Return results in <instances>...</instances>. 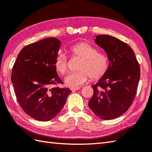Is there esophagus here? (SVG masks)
<instances>
[{"instance_id":"obj_1","label":"esophagus","mask_w":152,"mask_h":152,"mask_svg":"<svg viewBox=\"0 0 152 152\" xmlns=\"http://www.w3.org/2000/svg\"><path fill=\"white\" fill-rule=\"evenodd\" d=\"M80 88V87H78V88H71V90H72V91L74 92V91H76V90H78Z\"/></svg>"}]
</instances>
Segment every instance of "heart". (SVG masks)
<instances>
[{
  "label": "heart",
  "instance_id": "1",
  "mask_svg": "<svg viewBox=\"0 0 152 152\" xmlns=\"http://www.w3.org/2000/svg\"><path fill=\"white\" fill-rule=\"evenodd\" d=\"M72 56L82 59L78 70L70 73L65 78V83L70 88H78L87 82L89 76L93 80H98L105 75L109 67V59L105 54L97 52L96 47L86 42H80L69 47ZM54 66L58 72L64 74L68 69V58L64 53H58L55 56Z\"/></svg>",
  "mask_w": 152,
  "mask_h": 152
}]
</instances>
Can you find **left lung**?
Listing matches in <instances>:
<instances>
[{
	"label": "left lung",
	"mask_w": 152,
	"mask_h": 152,
	"mask_svg": "<svg viewBox=\"0 0 152 152\" xmlns=\"http://www.w3.org/2000/svg\"><path fill=\"white\" fill-rule=\"evenodd\" d=\"M108 56V71L92 86L94 95L89 107L103 120L124 114L136 96L140 77V68L130 47L108 35H97L94 39Z\"/></svg>",
	"instance_id": "obj_1"
}]
</instances>
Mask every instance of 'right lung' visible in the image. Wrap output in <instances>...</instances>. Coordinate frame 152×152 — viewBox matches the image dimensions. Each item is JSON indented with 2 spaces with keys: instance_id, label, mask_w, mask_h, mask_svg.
I'll return each instance as SVG.
<instances>
[{
  "instance_id": "right-lung-1",
  "label": "right lung",
  "mask_w": 152,
  "mask_h": 152,
  "mask_svg": "<svg viewBox=\"0 0 152 152\" xmlns=\"http://www.w3.org/2000/svg\"><path fill=\"white\" fill-rule=\"evenodd\" d=\"M61 41L49 37L33 43L17 56L11 81L18 102L27 115L34 119L48 121L57 115L72 91L52 87L63 84L54 66Z\"/></svg>"
}]
</instances>
